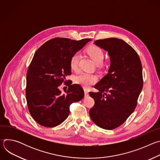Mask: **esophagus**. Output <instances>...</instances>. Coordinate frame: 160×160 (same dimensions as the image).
<instances>
[{"instance_id": "34e87169", "label": "esophagus", "mask_w": 160, "mask_h": 160, "mask_svg": "<svg viewBox=\"0 0 160 160\" xmlns=\"http://www.w3.org/2000/svg\"><path fill=\"white\" fill-rule=\"evenodd\" d=\"M84 94H85V97H87L88 96V91L87 90V89L84 88Z\"/></svg>"}]
</instances>
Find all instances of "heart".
Masks as SVG:
<instances>
[{
    "mask_svg": "<svg viewBox=\"0 0 160 160\" xmlns=\"http://www.w3.org/2000/svg\"><path fill=\"white\" fill-rule=\"evenodd\" d=\"M88 55L92 58L96 64H101L104 59V54L102 50L97 46H91L87 49ZM80 53L77 52L73 54L70 59V67L74 71L78 69V64L80 59ZM75 82L85 88L88 87L90 85L94 84L98 81V77L94 74L82 73L76 77Z\"/></svg>",
    "mask_w": 160,
    "mask_h": 160,
    "instance_id": "heart-1",
    "label": "heart"
}]
</instances>
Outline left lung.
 I'll return each mask as SVG.
<instances>
[{
    "mask_svg": "<svg viewBox=\"0 0 160 160\" xmlns=\"http://www.w3.org/2000/svg\"><path fill=\"white\" fill-rule=\"evenodd\" d=\"M94 43L110 57L108 74L90 92L95 101L89 115L98 127L115 129L122 125L135 110L143 87L142 67L136 51L123 40L109 38Z\"/></svg>",
    "mask_w": 160,
    "mask_h": 160,
    "instance_id": "left-lung-1",
    "label": "left lung"
}]
</instances>
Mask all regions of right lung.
<instances>
[{
    "label": "right lung",
    "instance_id": "obj_1",
    "mask_svg": "<svg viewBox=\"0 0 160 160\" xmlns=\"http://www.w3.org/2000/svg\"><path fill=\"white\" fill-rule=\"evenodd\" d=\"M90 40L54 38L35 52L27 73L26 99L31 116L40 125H59L68 117L70 104L83 98L82 87L72 85L70 81L66 83V77L72 74L70 59L73 54ZM63 82L68 88L61 95L58 87Z\"/></svg>",
    "mask_w": 160,
    "mask_h": 160
}]
</instances>
